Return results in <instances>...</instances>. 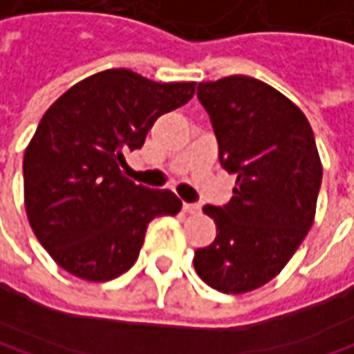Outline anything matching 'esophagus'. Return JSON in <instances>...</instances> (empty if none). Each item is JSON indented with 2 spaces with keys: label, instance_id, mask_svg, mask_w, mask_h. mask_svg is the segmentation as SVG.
I'll return each instance as SVG.
<instances>
[{
  "label": "esophagus",
  "instance_id": "34e87169",
  "mask_svg": "<svg viewBox=\"0 0 354 354\" xmlns=\"http://www.w3.org/2000/svg\"><path fill=\"white\" fill-rule=\"evenodd\" d=\"M182 210H184V212H198L201 207H198L196 203H182Z\"/></svg>",
  "mask_w": 354,
  "mask_h": 354
}]
</instances>
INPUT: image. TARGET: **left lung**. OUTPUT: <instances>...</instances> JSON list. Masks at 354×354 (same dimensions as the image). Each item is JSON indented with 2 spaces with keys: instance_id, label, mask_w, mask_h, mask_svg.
<instances>
[{
  "instance_id": "1",
  "label": "left lung",
  "mask_w": 354,
  "mask_h": 354,
  "mask_svg": "<svg viewBox=\"0 0 354 354\" xmlns=\"http://www.w3.org/2000/svg\"><path fill=\"white\" fill-rule=\"evenodd\" d=\"M221 166L237 176L233 198L207 205L216 239L194 251V270L225 294L261 288L283 270L316 214L322 164L306 115L251 77L198 82Z\"/></svg>"
}]
</instances>
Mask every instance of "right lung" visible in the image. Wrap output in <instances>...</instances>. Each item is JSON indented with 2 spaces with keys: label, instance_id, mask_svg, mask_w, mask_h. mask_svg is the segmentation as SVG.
<instances>
[{
  "label": "right lung",
  "instance_id": "obj_1",
  "mask_svg": "<svg viewBox=\"0 0 354 354\" xmlns=\"http://www.w3.org/2000/svg\"><path fill=\"white\" fill-rule=\"evenodd\" d=\"M192 95L194 82L111 68L50 105L24 153V198L38 241L62 270L109 281L136 263L147 225L182 209L174 192L136 184L121 168L153 121Z\"/></svg>",
  "mask_w": 354,
  "mask_h": 354
}]
</instances>
